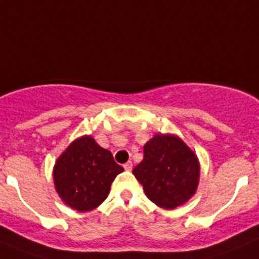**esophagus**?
Listing matches in <instances>:
<instances>
[{
  "label": "esophagus",
  "mask_w": 259,
  "mask_h": 259,
  "mask_svg": "<svg viewBox=\"0 0 259 259\" xmlns=\"http://www.w3.org/2000/svg\"><path fill=\"white\" fill-rule=\"evenodd\" d=\"M123 167H124L125 171H131L132 170V162L128 161L127 163H124V166H123Z\"/></svg>",
  "instance_id": "obj_1"
}]
</instances>
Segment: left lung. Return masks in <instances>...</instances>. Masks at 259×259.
Masks as SVG:
<instances>
[{
  "label": "left lung",
  "instance_id": "1",
  "mask_svg": "<svg viewBox=\"0 0 259 259\" xmlns=\"http://www.w3.org/2000/svg\"><path fill=\"white\" fill-rule=\"evenodd\" d=\"M146 197L157 206L172 210L188 202L200 182L196 153L176 135L157 134L144 145V158L134 168Z\"/></svg>",
  "mask_w": 259,
  "mask_h": 259
}]
</instances>
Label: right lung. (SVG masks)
Returning <instances> with one entry per match:
<instances>
[{"instance_id":"add662e5","label":"right lung","mask_w":259,"mask_h":259,"mask_svg":"<svg viewBox=\"0 0 259 259\" xmlns=\"http://www.w3.org/2000/svg\"><path fill=\"white\" fill-rule=\"evenodd\" d=\"M124 168L113 154L89 135L79 137L66 148L53 168L54 187L71 209L91 211L104 202L116 175Z\"/></svg>"}]
</instances>
